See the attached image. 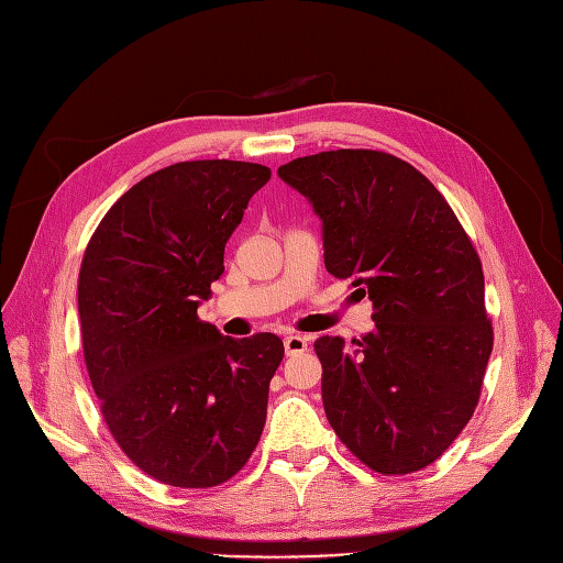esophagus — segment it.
<instances>
[{
  "label": "esophagus",
  "mask_w": 563,
  "mask_h": 563,
  "mask_svg": "<svg viewBox=\"0 0 563 563\" xmlns=\"http://www.w3.org/2000/svg\"><path fill=\"white\" fill-rule=\"evenodd\" d=\"M284 350H286V356H296V354H302L308 352V340H305L302 335H286L284 338Z\"/></svg>",
  "instance_id": "34e87169"
}]
</instances>
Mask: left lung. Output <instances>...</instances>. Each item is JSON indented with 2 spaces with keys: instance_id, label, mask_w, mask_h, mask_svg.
Listing matches in <instances>:
<instances>
[{
  "instance_id": "1",
  "label": "left lung",
  "mask_w": 563,
  "mask_h": 563,
  "mask_svg": "<svg viewBox=\"0 0 563 563\" xmlns=\"http://www.w3.org/2000/svg\"><path fill=\"white\" fill-rule=\"evenodd\" d=\"M321 218L323 263L373 302L376 329L321 335L323 411L380 474L428 467L470 422L493 350L484 272L449 201L408 162L329 150L279 166Z\"/></svg>"
}]
</instances>
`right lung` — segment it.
I'll return each instance as SVG.
<instances>
[{"label":"right lung","mask_w":563,"mask_h":563,"mask_svg":"<svg viewBox=\"0 0 563 563\" xmlns=\"http://www.w3.org/2000/svg\"><path fill=\"white\" fill-rule=\"evenodd\" d=\"M269 176L230 159L166 166L112 203L84 251L81 345L100 413L131 463L162 484H223L263 434L284 343L220 335L197 308Z\"/></svg>","instance_id":"obj_1"}]
</instances>
